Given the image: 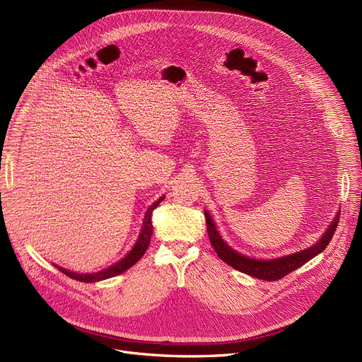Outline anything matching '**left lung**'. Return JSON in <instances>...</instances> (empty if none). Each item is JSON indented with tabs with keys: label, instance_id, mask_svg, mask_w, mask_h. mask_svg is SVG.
<instances>
[{
	"label": "left lung",
	"instance_id": "8db88e82",
	"mask_svg": "<svg viewBox=\"0 0 362 362\" xmlns=\"http://www.w3.org/2000/svg\"><path fill=\"white\" fill-rule=\"evenodd\" d=\"M339 216L334 218V221L332 223V226L327 229V232L325 233L320 239V242L311 248L303 250L300 252L292 254V255H286L281 258H276V259H252L245 255L238 254L236 251H233L229 245H227L221 236L218 235L216 224L213 223V218L210 217L205 211V220H206V232H208V238H210V242L213 245L214 251L217 252V255L226 262L229 264L230 267L245 273L250 274L252 277L261 279V280H267V281H273V280H279L284 276H288L289 273L295 272L296 269H299L300 265H303L305 262H308L311 258H314L315 255H318L321 251L326 250V246L329 245V242L332 240L336 227L339 223Z\"/></svg>",
	"mask_w": 362,
	"mask_h": 362
}]
</instances>
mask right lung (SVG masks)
<instances>
[{
  "mask_svg": "<svg viewBox=\"0 0 362 362\" xmlns=\"http://www.w3.org/2000/svg\"><path fill=\"white\" fill-rule=\"evenodd\" d=\"M164 198H160L158 201H156L154 204H152L148 211L145 214V220H144V226H142V232L139 235V239L136 242V245L133 246V250L119 262H116L114 265H111V267L103 270V272H98V273H90V274H78V273H73V272H69V270H64L62 267H55L59 269L62 273H64L66 276L74 279V280H79V281H86V283H92V281H98V280H104V279H110V277H114L117 276L123 272H126L127 269H130L133 264H136L142 255L145 254V251L148 250L149 246V240H151V236H152V221H151V217H152V211L156 210V208L158 206V204L163 201Z\"/></svg>",
  "mask_w": 362,
  "mask_h": 362,
  "instance_id": "add662e5",
  "label": "right lung"
}]
</instances>
